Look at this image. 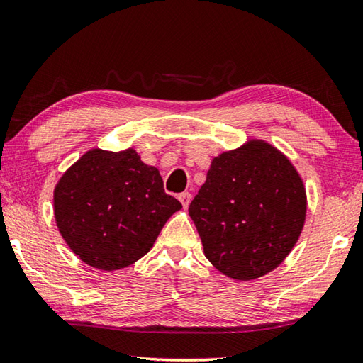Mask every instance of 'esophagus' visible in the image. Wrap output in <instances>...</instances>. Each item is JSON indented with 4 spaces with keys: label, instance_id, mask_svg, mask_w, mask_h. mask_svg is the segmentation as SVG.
Here are the masks:
<instances>
[{
    "label": "esophagus",
    "instance_id": "34e87169",
    "mask_svg": "<svg viewBox=\"0 0 363 363\" xmlns=\"http://www.w3.org/2000/svg\"><path fill=\"white\" fill-rule=\"evenodd\" d=\"M179 199H180L182 205H183V208H188V205H189V202H191V194H189V193H182V194L179 196Z\"/></svg>",
    "mask_w": 363,
    "mask_h": 363
}]
</instances>
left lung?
Here are the masks:
<instances>
[{"label": "left lung", "mask_w": 363, "mask_h": 363, "mask_svg": "<svg viewBox=\"0 0 363 363\" xmlns=\"http://www.w3.org/2000/svg\"><path fill=\"white\" fill-rule=\"evenodd\" d=\"M306 205L303 179L288 156L270 142L248 139L211 160L189 216L211 265L251 281L288 257L302 234Z\"/></svg>", "instance_id": "1"}]
</instances>
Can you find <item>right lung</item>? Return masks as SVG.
I'll list each match as a JSON object with an SVG mask.
<instances>
[{"label":"right lung","instance_id":"obj_1","mask_svg":"<svg viewBox=\"0 0 363 363\" xmlns=\"http://www.w3.org/2000/svg\"><path fill=\"white\" fill-rule=\"evenodd\" d=\"M182 203L134 148H91L53 189L55 223L80 261L113 272L138 262Z\"/></svg>","mask_w":363,"mask_h":363}]
</instances>
